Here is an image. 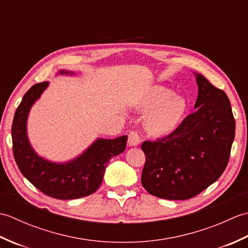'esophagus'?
Masks as SVG:
<instances>
[{
	"mask_svg": "<svg viewBox=\"0 0 248 248\" xmlns=\"http://www.w3.org/2000/svg\"><path fill=\"white\" fill-rule=\"evenodd\" d=\"M140 143V138L139 133L136 131H131L129 133V139H128V144L129 146L133 147V146H138Z\"/></svg>",
	"mask_w": 248,
	"mask_h": 248,
	"instance_id": "1",
	"label": "esophagus"
}]
</instances>
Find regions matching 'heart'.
Segmentation results:
<instances>
[{"label":"heart","instance_id":"heart-1","mask_svg":"<svg viewBox=\"0 0 248 248\" xmlns=\"http://www.w3.org/2000/svg\"><path fill=\"white\" fill-rule=\"evenodd\" d=\"M139 108L148 112L145 117V127L156 136L172 133L181 124L187 112V100L164 86H154L140 98Z\"/></svg>","mask_w":248,"mask_h":248}]
</instances>
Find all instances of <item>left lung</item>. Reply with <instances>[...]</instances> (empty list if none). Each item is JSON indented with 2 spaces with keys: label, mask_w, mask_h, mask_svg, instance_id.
I'll return each mask as SVG.
<instances>
[{
  "label": "left lung",
  "mask_w": 248,
  "mask_h": 248,
  "mask_svg": "<svg viewBox=\"0 0 248 248\" xmlns=\"http://www.w3.org/2000/svg\"><path fill=\"white\" fill-rule=\"evenodd\" d=\"M198 96L195 112L166 138L146 140L141 184L154 196L186 200L222 176L235 133L230 101L222 89L195 73Z\"/></svg>",
  "instance_id": "1"
}]
</instances>
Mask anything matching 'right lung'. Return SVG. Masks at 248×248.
Instances as JSON below:
<instances>
[{
  "label": "right lung",
  "mask_w": 248,
  "mask_h": 248,
  "mask_svg": "<svg viewBox=\"0 0 248 248\" xmlns=\"http://www.w3.org/2000/svg\"><path fill=\"white\" fill-rule=\"evenodd\" d=\"M57 75L72 76L73 72L60 70ZM48 85L49 82H43L31 86L16 110L12 127L16 163L22 175L50 197L67 200L88 196L101 186L108 161L124 151L128 136L98 139L81 155L69 162L55 163L41 157L30 144L26 124L31 108Z\"/></svg>",
  "instance_id": "1"
}]
</instances>
